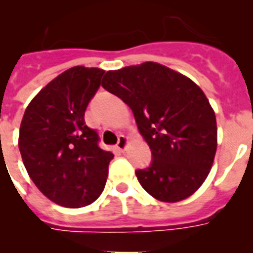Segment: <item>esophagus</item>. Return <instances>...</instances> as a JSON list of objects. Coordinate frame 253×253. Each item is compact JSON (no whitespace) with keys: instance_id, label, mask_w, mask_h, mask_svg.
Segmentation results:
<instances>
[{"instance_id":"34e87169","label":"esophagus","mask_w":253,"mask_h":253,"mask_svg":"<svg viewBox=\"0 0 253 253\" xmlns=\"http://www.w3.org/2000/svg\"><path fill=\"white\" fill-rule=\"evenodd\" d=\"M128 138L125 137V135H119V140H118V144H116V149L120 152L125 151V148H126V146H128Z\"/></svg>"}]
</instances>
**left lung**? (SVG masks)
Returning <instances> with one entry per match:
<instances>
[{
    "label": "left lung",
    "instance_id": "obj_1",
    "mask_svg": "<svg viewBox=\"0 0 253 253\" xmlns=\"http://www.w3.org/2000/svg\"><path fill=\"white\" fill-rule=\"evenodd\" d=\"M102 87L131 109L152 152L137 169L139 184L160 202L177 203L207 180L216 152V119L203 90L156 62L107 71Z\"/></svg>",
    "mask_w": 253,
    "mask_h": 253
}]
</instances>
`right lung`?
<instances>
[{"instance_id": "obj_1", "label": "right lung", "mask_w": 253, "mask_h": 253, "mask_svg": "<svg viewBox=\"0 0 253 253\" xmlns=\"http://www.w3.org/2000/svg\"><path fill=\"white\" fill-rule=\"evenodd\" d=\"M104 73L84 66L67 69L38 92L21 120L24 166L38 189L60 207L90 205L106 184L114 154L100 148L99 135L84 123Z\"/></svg>"}]
</instances>
